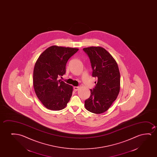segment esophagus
<instances>
[{"mask_svg": "<svg viewBox=\"0 0 157 157\" xmlns=\"http://www.w3.org/2000/svg\"><path fill=\"white\" fill-rule=\"evenodd\" d=\"M79 87L78 86H75V87H73V90H74L75 91H77V90H79Z\"/></svg>", "mask_w": 157, "mask_h": 157, "instance_id": "34e87169", "label": "esophagus"}]
</instances>
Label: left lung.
I'll return each instance as SVG.
<instances>
[{"instance_id":"8db88e82","label":"left lung","mask_w":157,"mask_h":157,"mask_svg":"<svg viewBox=\"0 0 157 157\" xmlns=\"http://www.w3.org/2000/svg\"><path fill=\"white\" fill-rule=\"evenodd\" d=\"M90 59L92 76L98 78L96 85L90 90V96L85 101L89 112L101 114L112 105L120 90V73L116 60L108 52L100 47L83 49Z\"/></svg>"}]
</instances>
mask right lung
I'll return each instance as SVG.
<instances>
[{
  "instance_id": "1",
  "label": "right lung",
  "mask_w": 157,
  "mask_h": 157,
  "mask_svg": "<svg viewBox=\"0 0 157 157\" xmlns=\"http://www.w3.org/2000/svg\"><path fill=\"white\" fill-rule=\"evenodd\" d=\"M78 50L52 45L44 50L36 60L33 71L35 92L48 109H63L70 101L73 87L58 78L65 73L67 61Z\"/></svg>"
}]
</instances>
